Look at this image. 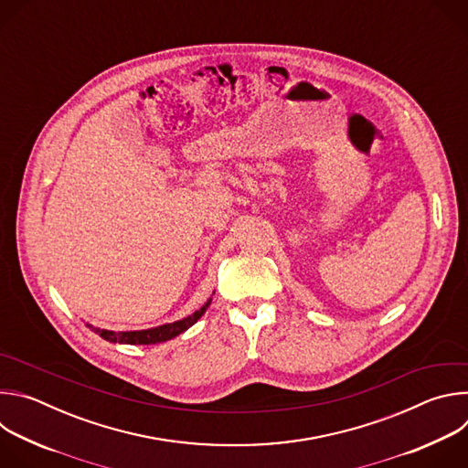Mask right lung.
I'll return each mask as SVG.
<instances>
[{"instance_id":"right-lung-1","label":"right lung","mask_w":468,"mask_h":468,"mask_svg":"<svg viewBox=\"0 0 468 468\" xmlns=\"http://www.w3.org/2000/svg\"><path fill=\"white\" fill-rule=\"evenodd\" d=\"M211 300H207V303L196 311L194 314L177 320L174 324H165L159 327H152V329H143V331H109V329H98L90 324H87L90 329H94L98 335L109 343H120V345H157V343H165L170 341L174 337H177L179 333H183L185 329H188L199 316L206 313V309L209 307Z\"/></svg>"}]
</instances>
